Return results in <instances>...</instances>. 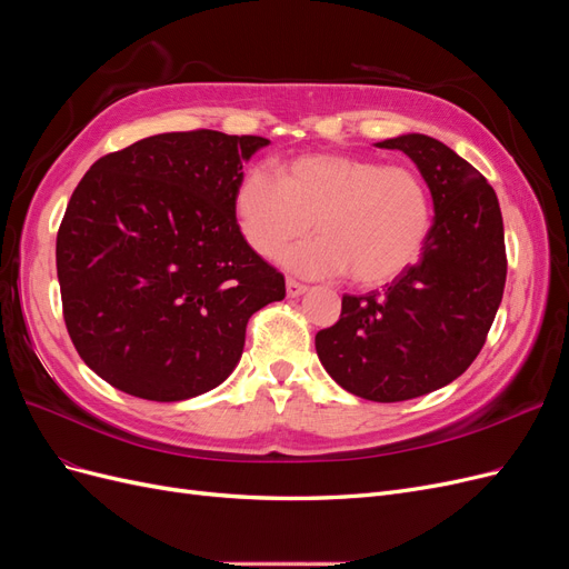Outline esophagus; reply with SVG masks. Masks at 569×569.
I'll list each match as a JSON object with an SVG mask.
<instances>
[{
  "instance_id": "obj_1",
  "label": "esophagus",
  "mask_w": 569,
  "mask_h": 569,
  "mask_svg": "<svg viewBox=\"0 0 569 569\" xmlns=\"http://www.w3.org/2000/svg\"><path fill=\"white\" fill-rule=\"evenodd\" d=\"M287 297H291V299H297V297H301L303 291L308 289L306 284H301V282H297V280H291V278H287Z\"/></svg>"
}]
</instances>
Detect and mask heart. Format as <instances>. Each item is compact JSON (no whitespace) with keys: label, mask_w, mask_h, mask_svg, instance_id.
<instances>
[{"label":"heart","mask_w":569,"mask_h":569,"mask_svg":"<svg viewBox=\"0 0 569 569\" xmlns=\"http://www.w3.org/2000/svg\"><path fill=\"white\" fill-rule=\"evenodd\" d=\"M232 206L247 244L261 258L280 256L313 220L320 237L287 251L284 266L311 278L349 272L360 287L406 272L432 226L418 173L353 153H303L278 166V180L251 170Z\"/></svg>","instance_id":"heart-1"}]
</instances>
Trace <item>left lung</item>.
Wrapping results in <instances>:
<instances>
[{
  "label": "left lung",
  "mask_w": 569,
  "mask_h": 569,
  "mask_svg": "<svg viewBox=\"0 0 569 569\" xmlns=\"http://www.w3.org/2000/svg\"><path fill=\"white\" fill-rule=\"evenodd\" d=\"M418 166L435 201L422 256L382 291L343 295L339 320L316 335L332 380L360 399L408 401L472 366L506 287L503 218L493 187L427 134L377 142Z\"/></svg>",
  "instance_id": "1"
}]
</instances>
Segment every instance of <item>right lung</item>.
I'll return each mask as SVG.
<instances>
[{
    "instance_id": "right-lung-1",
    "label": "right lung",
    "mask_w": 569,
    "mask_h": 569,
    "mask_svg": "<svg viewBox=\"0 0 569 569\" xmlns=\"http://www.w3.org/2000/svg\"><path fill=\"white\" fill-rule=\"evenodd\" d=\"M266 137L163 132L84 173L57 234L66 330L101 380L173 403L226 382L249 318L284 278L234 218V189Z\"/></svg>"
}]
</instances>
